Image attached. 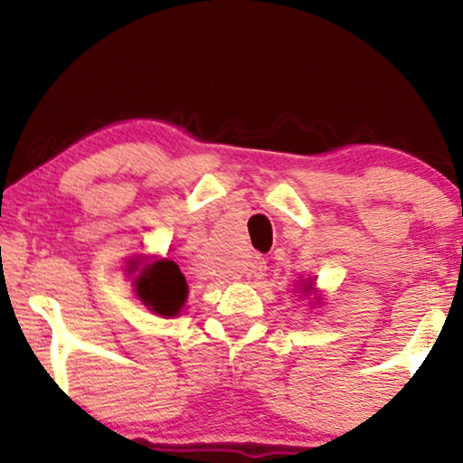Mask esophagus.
<instances>
[{"label":"esophagus","instance_id":"obj_1","mask_svg":"<svg viewBox=\"0 0 463 463\" xmlns=\"http://www.w3.org/2000/svg\"><path fill=\"white\" fill-rule=\"evenodd\" d=\"M265 269H268V265H265V259L263 257H252L250 263H249V274L252 278H261L265 274Z\"/></svg>","mask_w":463,"mask_h":463}]
</instances>
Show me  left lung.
<instances>
[{
    "label": "left lung",
    "instance_id": "1",
    "mask_svg": "<svg viewBox=\"0 0 463 463\" xmlns=\"http://www.w3.org/2000/svg\"><path fill=\"white\" fill-rule=\"evenodd\" d=\"M307 290H314V287H312V282H306V288H303V293H307Z\"/></svg>",
    "mask_w": 463,
    "mask_h": 463
}]
</instances>
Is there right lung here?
<instances>
[{"label":"right lung","instance_id":"obj_1","mask_svg":"<svg viewBox=\"0 0 463 463\" xmlns=\"http://www.w3.org/2000/svg\"><path fill=\"white\" fill-rule=\"evenodd\" d=\"M130 271L137 269L132 261ZM137 295L145 306L160 316H176L187 299V282L173 261L145 263L135 278Z\"/></svg>","mask_w":463,"mask_h":463}]
</instances>
